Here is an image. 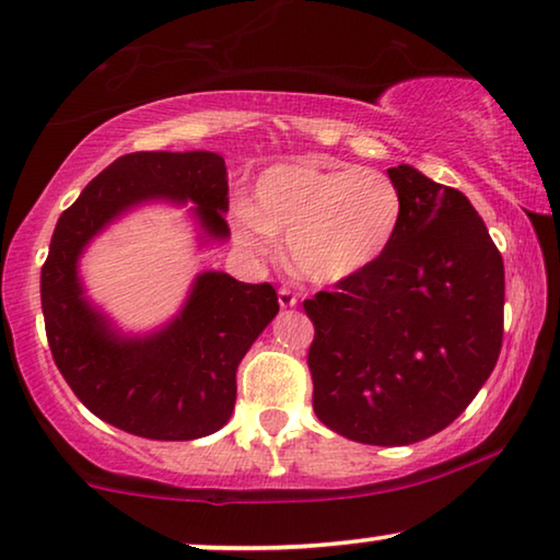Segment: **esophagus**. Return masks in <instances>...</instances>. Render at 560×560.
<instances>
[{"mask_svg": "<svg viewBox=\"0 0 560 560\" xmlns=\"http://www.w3.org/2000/svg\"><path fill=\"white\" fill-rule=\"evenodd\" d=\"M299 304V296L294 294V291H291L289 287H281L279 289V306L281 308H291V306H296Z\"/></svg>", "mask_w": 560, "mask_h": 560, "instance_id": "34e87169", "label": "esophagus"}]
</instances>
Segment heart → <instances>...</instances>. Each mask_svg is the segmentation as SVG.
Segmentation results:
<instances>
[{
  "label": "heart",
  "mask_w": 560,
  "mask_h": 560,
  "mask_svg": "<svg viewBox=\"0 0 560 560\" xmlns=\"http://www.w3.org/2000/svg\"><path fill=\"white\" fill-rule=\"evenodd\" d=\"M402 213V190L382 171L273 165L256 180L254 206L233 211V238L258 258L277 254V238H287L291 269L329 287L377 264Z\"/></svg>",
  "instance_id": "heart-1"
}]
</instances>
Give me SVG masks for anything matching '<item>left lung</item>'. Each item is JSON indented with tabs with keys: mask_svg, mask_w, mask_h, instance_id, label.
Here are the masks:
<instances>
[{
	"mask_svg": "<svg viewBox=\"0 0 560 560\" xmlns=\"http://www.w3.org/2000/svg\"><path fill=\"white\" fill-rule=\"evenodd\" d=\"M385 256L304 302L314 412L364 445H412L465 412L503 345V256L460 190L412 165Z\"/></svg>",
	"mask_w": 560,
	"mask_h": 560,
	"instance_id": "left-lung-1",
	"label": "left lung"
}]
</instances>
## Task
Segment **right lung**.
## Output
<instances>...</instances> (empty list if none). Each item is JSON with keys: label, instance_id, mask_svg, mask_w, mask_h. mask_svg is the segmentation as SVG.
I'll use <instances>...</instances> for the list:
<instances>
[{"label": "right lung", "instance_id": "add662e5", "mask_svg": "<svg viewBox=\"0 0 560 560\" xmlns=\"http://www.w3.org/2000/svg\"><path fill=\"white\" fill-rule=\"evenodd\" d=\"M196 203L206 236H229L226 161L208 150L130 153L107 165L57 221L39 294L52 360L90 412L148 440H196L221 430L236 405V370L279 312L271 283L200 273L161 331L120 337L82 296L78 258L90 238L145 200Z\"/></svg>", "mask_w": 560, "mask_h": 560}]
</instances>
